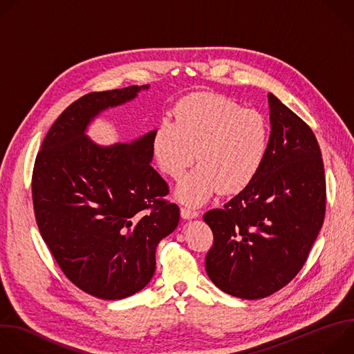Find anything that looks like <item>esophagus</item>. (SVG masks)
I'll return each instance as SVG.
<instances>
[{"mask_svg":"<svg viewBox=\"0 0 354 354\" xmlns=\"http://www.w3.org/2000/svg\"><path fill=\"white\" fill-rule=\"evenodd\" d=\"M180 216H182V218H185V220H190V218L198 217V212L190 210V209H186V207H182V209H180Z\"/></svg>","mask_w":354,"mask_h":354,"instance_id":"esophagus-1","label":"esophagus"}]
</instances>
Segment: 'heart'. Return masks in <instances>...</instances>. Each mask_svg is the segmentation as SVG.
<instances>
[{"label": "heart", "mask_w": 354, "mask_h": 354, "mask_svg": "<svg viewBox=\"0 0 354 354\" xmlns=\"http://www.w3.org/2000/svg\"><path fill=\"white\" fill-rule=\"evenodd\" d=\"M270 145V127L257 111L210 92L194 93L178 104L174 120H161L153 136L154 157L161 171L179 179L176 197L200 206L217 192L232 194L258 176Z\"/></svg>", "instance_id": "b5f03b06"}]
</instances>
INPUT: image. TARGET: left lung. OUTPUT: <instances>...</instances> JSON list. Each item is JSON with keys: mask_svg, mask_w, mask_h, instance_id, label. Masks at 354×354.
Returning <instances> with one entry per match:
<instances>
[{"mask_svg": "<svg viewBox=\"0 0 354 354\" xmlns=\"http://www.w3.org/2000/svg\"><path fill=\"white\" fill-rule=\"evenodd\" d=\"M268 157L249 186L203 216L214 235L206 272L224 292L259 299L304 266L324 224V161L310 126L273 95Z\"/></svg>", "mask_w": 354, "mask_h": 354, "instance_id": "8db88e82", "label": "left lung"}]
</instances>
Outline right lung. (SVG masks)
Here are the masks:
<instances>
[{
    "label": "right lung",
    "mask_w": 354,
    "mask_h": 354,
    "mask_svg": "<svg viewBox=\"0 0 354 354\" xmlns=\"http://www.w3.org/2000/svg\"><path fill=\"white\" fill-rule=\"evenodd\" d=\"M148 88L84 95L50 127L35 161L40 235L68 280L96 298L142 290L154 276L158 242L179 224V207L164 200L168 185L151 167L156 130L108 147L85 134L99 113Z\"/></svg>",
    "instance_id": "add662e5"
}]
</instances>
